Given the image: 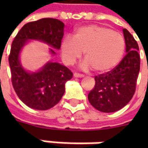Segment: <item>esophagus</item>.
<instances>
[{
	"instance_id": "obj_1",
	"label": "esophagus",
	"mask_w": 148,
	"mask_h": 148,
	"mask_svg": "<svg viewBox=\"0 0 148 148\" xmlns=\"http://www.w3.org/2000/svg\"><path fill=\"white\" fill-rule=\"evenodd\" d=\"M74 77H77V78H81V77H84V75L82 74H79V73H74Z\"/></svg>"
}]
</instances>
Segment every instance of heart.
Instances as JSON below:
<instances>
[{
	"mask_svg": "<svg viewBox=\"0 0 148 148\" xmlns=\"http://www.w3.org/2000/svg\"><path fill=\"white\" fill-rule=\"evenodd\" d=\"M125 42L119 32L105 26H82L74 33L73 38H65L60 47L64 64L73 65L85 53V70L93 68L98 73L113 70L121 61Z\"/></svg>",
	"mask_w": 148,
	"mask_h": 148,
	"instance_id": "heart-1",
	"label": "heart"
}]
</instances>
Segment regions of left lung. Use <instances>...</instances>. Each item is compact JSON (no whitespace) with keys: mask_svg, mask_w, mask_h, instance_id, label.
<instances>
[{"mask_svg":"<svg viewBox=\"0 0 148 148\" xmlns=\"http://www.w3.org/2000/svg\"><path fill=\"white\" fill-rule=\"evenodd\" d=\"M123 33L127 53L112 71L95 77V87L88 94L90 105L104 113L121 110L133 98L136 90L140 70L138 44L126 29Z\"/></svg>","mask_w":148,"mask_h":148,"instance_id":"1","label":"left lung"}]
</instances>
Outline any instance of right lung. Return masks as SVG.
Instances as JSON below:
<instances>
[{"mask_svg":"<svg viewBox=\"0 0 148 148\" xmlns=\"http://www.w3.org/2000/svg\"><path fill=\"white\" fill-rule=\"evenodd\" d=\"M63 31L62 21L43 18L25 25L12 42L9 56L12 85L20 100L34 110H46L57 105L64 95L65 84L71 79L72 72L65 66L53 62H48L36 72L26 71L20 63V52L30 40H38L59 49ZM53 49H49V52L55 55Z\"/></svg>","mask_w":148,"mask_h":148,"instance_id":"add662e5","label":"right lung"}]
</instances>
